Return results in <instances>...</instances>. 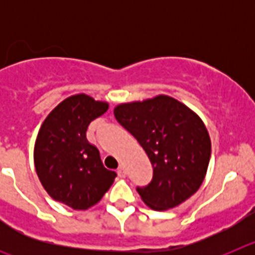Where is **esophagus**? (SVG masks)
I'll return each instance as SVG.
<instances>
[{"label": "esophagus", "instance_id": "obj_1", "mask_svg": "<svg viewBox=\"0 0 255 255\" xmlns=\"http://www.w3.org/2000/svg\"><path fill=\"white\" fill-rule=\"evenodd\" d=\"M117 173H119V176L120 177H125L126 176V168L124 164H120V167L117 168Z\"/></svg>", "mask_w": 255, "mask_h": 255}]
</instances>
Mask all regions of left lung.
<instances>
[{
  "label": "left lung",
  "mask_w": 255,
  "mask_h": 255,
  "mask_svg": "<svg viewBox=\"0 0 255 255\" xmlns=\"http://www.w3.org/2000/svg\"><path fill=\"white\" fill-rule=\"evenodd\" d=\"M114 114L152 163V181L136 188L144 203L166 211L197 193L208 168L211 139L194 111L161 94L143 102L121 103Z\"/></svg>",
  "instance_id": "8db88e82"
}]
</instances>
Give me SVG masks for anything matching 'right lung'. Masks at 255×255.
<instances>
[{
    "mask_svg": "<svg viewBox=\"0 0 255 255\" xmlns=\"http://www.w3.org/2000/svg\"><path fill=\"white\" fill-rule=\"evenodd\" d=\"M107 110V102L75 94L52 110L37 135L34 164L40 184L53 199L76 211L98 203L117 176L87 139L89 124Z\"/></svg>",
    "mask_w": 255,
    "mask_h": 255,
    "instance_id": "add662e5",
    "label": "right lung"
}]
</instances>
